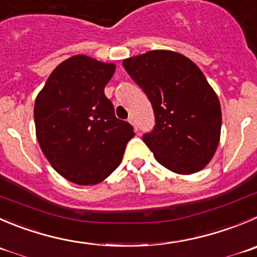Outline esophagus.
<instances>
[{"label":"esophagus","mask_w":257,"mask_h":257,"mask_svg":"<svg viewBox=\"0 0 257 257\" xmlns=\"http://www.w3.org/2000/svg\"><path fill=\"white\" fill-rule=\"evenodd\" d=\"M128 122H130V123L133 124V126L135 127V128H136V121H135V118H134V116H130V117H128Z\"/></svg>","instance_id":"esophagus-1"}]
</instances>
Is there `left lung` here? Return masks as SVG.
I'll return each instance as SVG.
<instances>
[{
	"mask_svg": "<svg viewBox=\"0 0 257 257\" xmlns=\"http://www.w3.org/2000/svg\"><path fill=\"white\" fill-rule=\"evenodd\" d=\"M122 65L153 104L156 124L143 139L156 161L183 175L206 168L218 148L222 113L202 70L172 50L148 51Z\"/></svg>",
	"mask_w": 257,
	"mask_h": 257,
	"instance_id": "1",
	"label": "left lung"
}]
</instances>
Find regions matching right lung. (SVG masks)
Returning <instances> with one entry per match:
<instances>
[{"mask_svg":"<svg viewBox=\"0 0 257 257\" xmlns=\"http://www.w3.org/2000/svg\"><path fill=\"white\" fill-rule=\"evenodd\" d=\"M114 70L113 63L74 55L53 70L35 99L39 145L51 167L75 184L106 179L135 136L104 96Z\"/></svg>","mask_w":257,"mask_h":257,"instance_id":"1","label":"right lung"}]
</instances>
